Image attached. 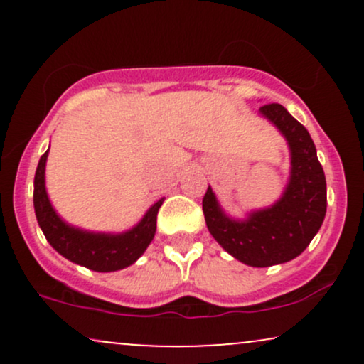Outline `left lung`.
<instances>
[{"label": "left lung", "instance_id": "obj_1", "mask_svg": "<svg viewBox=\"0 0 364 364\" xmlns=\"http://www.w3.org/2000/svg\"><path fill=\"white\" fill-rule=\"evenodd\" d=\"M260 116L279 129L289 147V178L281 198L236 219L225 214L208 186L202 205L217 243L245 265L263 269L292 260L311 243L327 212V183L308 129L281 104L260 107Z\"/></svg>", "mask_w": 364, "mask_h": 364}]
</instances>
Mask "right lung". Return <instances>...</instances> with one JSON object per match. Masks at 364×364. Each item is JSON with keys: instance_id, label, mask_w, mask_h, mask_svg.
<instances>
[{"instance_id": "right-lung-1", "label": "right lung", "mask_w": 364, "mask_h": 364, "mask_svg": "<svg viewBox=\"0 0 364 364\" xmlns=\"http://www.w3.org/2000/svg\"><path fill=\"white\" fill-rule=\"evenodd\" d=\"M48 154L49 149L41 157L36 171L34 210L37 223L49 245L66 260L95 272H116L133 265L156 236L157 212L164 198H159L156 203H152L139 223L123 232H95L77 228L61 219L48 196L46 190Z\"/></svg>"}]
</instances>
